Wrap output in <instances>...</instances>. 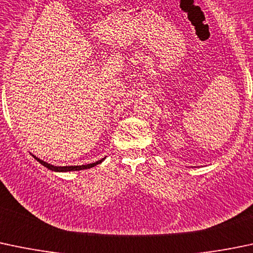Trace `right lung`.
<instances>
[{"label":"right lung","instance_id":"1","mask_svg":"<svg viewBox=\"0 0 253 253\" xmlns=\"http://www.w3.org/2000/svg\"><path fill=\"white\" fill-rule=\"evenodd\" d=\"M33 157L35 158L36 161H38L39 163H41L43 167H46V168L49 169V170H53V171H75V170H83V169H88V168H92V167L100 165V163H102L103 161H105V158H101L100 161H97V162H93V163H88V165H83V166H66V167H57V166H52L49 165V163L45 162V161L40 160V158H38L36 156L33 155Z\"/></svg>","mask_w":253,"mask_h":253}]
</instances>
